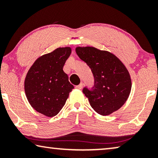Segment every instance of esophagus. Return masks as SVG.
<instances>
[{
  "label": "esophagus",
  "mask_w": 158,
  "mask_h": 158,
  "mask_svg": "<svg viewBox=\"0 0 158 158\" xmlns=\"http://www.w3.org/2000/svg\"><path fill=\"white\" fill-rule=\"evenodd\" d=\"M83 84L82 83H81V84H80L79 85H77L76 86V89H82V87H83Z\"/></svg>",
  "instance_id": "34e87169"
}]
</instances>
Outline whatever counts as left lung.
Here are the masks:
<instances>
[{
	"instance_id": "left-lung-1",
	"label": "left lung",
	"mask_w": 158,
	"mask_h": 158,
	"mask_svg": "<svg viewBox=\"0 0 158 158\" xmlns=\"http://www.w3.org/2000/svg\"><path fill=\"white\" fill-rule=\"evenodd\" d=\"M80 59L91 69L95 79L92 90L84 88L83 93L92 108L102 116H108L121 107L132 89L130 74L122 61L107 51L93 47H77Z\"/></svg>"
}]
</instances>
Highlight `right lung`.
I'll list each match as a JSON object with an SVG mask.
<instances>
[{
	"label": "right lung",
	"mask_w": 158,
	"mask_h": 158,
	"mask_svg": "<svg viewBox=\"0 0 158 158\" xmlns=\"http://www.w3.org/2000/svg\"><path fill=\"white\" fill-rule=\"evenodd\" d=\"M71 52L69 47H59L41 56L26 76L24 90L28 102L35 110L47 117L59 113L74 89L63 69Z\"/></svg>",
	"instance_id": "obj_1"
}]
</instances>
